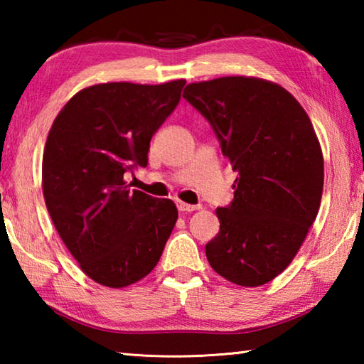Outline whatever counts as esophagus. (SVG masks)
Instances as JSON below:
<instances>
[{
    "mask_svg": "<svg viewBox=\"0 0 364 364\" xmlns=\"http://www.w3.org/2000/svg\"><path fill=\"white\" fill-rule=\"evenodd\" d=\"M176 207L180 212H194L200 208V205H191V204H186V202H181V200L176 202Z\"/></svg>",
    "mask_w": 364,
    "mask_h": 364,
    "instance_id": "34e87169",
    "label": "esophagus"
}]
</instances>
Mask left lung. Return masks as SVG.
I'll list each match as a JSON object with an SVG mask.
<instances>
[{
	"instance_id": "left-lung-1",
	"label": "left lung",
	"mask_w": 364,
	"mask_h": 364,
	"mask_svg": "<svg viewBox=\"0 0 364 364\" xmlns=\"http://www.w3.org/2000/svg\"><path fill=\"white\" fill-rule=\"evenodd\" d=\"M183 97L210 122L237 171L207 260L232 284H267L297 255L321 204L323 151L310 117L286 88L257 77L189 83Z\"/></svg>"
}]
</instances>
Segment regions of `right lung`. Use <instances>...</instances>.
Here are the masks:
<instances>
[{
  "instance_id": "1",
  "label": "right lung",
  "mask_w": 364,
  "mask_h": 364,
  "mask_svg": "<svg viewBox=\"0 0 364 364\" xmlns=\"http://www.w3.org/2000/svg\"><path fill=\"white\" fill-rule=\"evenodd\" d=\"M186 80L86 86L60 109L43 152L41 186L54 228L88 278L122 289L156 268L178 220L173 200L130 189L152 134Z\"/></svg>"
}]
</instances>
